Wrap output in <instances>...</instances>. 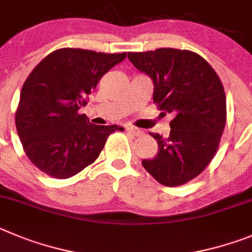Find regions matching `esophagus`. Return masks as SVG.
I'll return each mask as SVG.
<instances>
[{"label":"esophagus","mask_w":252,"mask_h":252,"mask_svg":"<svg viewBox=\"0 0 252 252\" xmlns=\"http://www.w3.org/2000/svg\"><path fill=\"white\" fill-rule=\"evenodd\" d=\"M126 130L128 134L135 135V137H139V135L143 134L142 130H139V129H137V128H133V126H126Z\"/></svg>","instance_id":"34e87169"}]
</instances>
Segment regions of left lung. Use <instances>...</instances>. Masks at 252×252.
<instances>
[{"label":"left lung","mask_w":252,"mask_h":252,"mask_svg":"<svg viewBox=\"0 0 252 252\" xmlns=\"http://www.w3.org/2000/svg\"><path fill=\"white\" fill-rule=\"evenodd\" d=\"M128 59L153 80L158 109L174 117L168 138L151 133L158 153L143 159V167L160 185H185L207 167L219 148L226 124L221 80L202 56L189 50L128 53Z\"/></svg>","instance_id":"8db88e82"}]
</instances>
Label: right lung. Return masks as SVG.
<instances>
[{
  "label": "right lung",
  "instance_id": "right-lung-1",
  "mask_svg": "<svg viewBox=\"0 0 252 252\" xmlns=\"http://www.w3.org/2000/svg\"><path fill=\"white\" fill-rule=\"evenodd\" d=\"M126 53L59 49L36 65L24 83L16 129L29 159L40 171L65 180L95 162L118 126L92 124L85 114L90 93Z\"/></svg>",
  "mask_w": 252,
  "mask_h": 252
}]
</instances>
